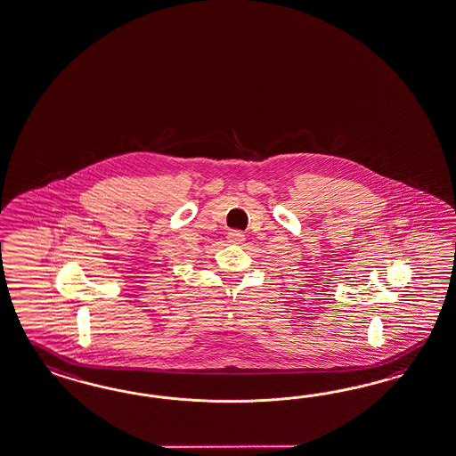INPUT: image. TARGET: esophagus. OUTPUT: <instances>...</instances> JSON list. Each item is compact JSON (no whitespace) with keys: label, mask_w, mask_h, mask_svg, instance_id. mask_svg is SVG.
I'll use <instances>...</instances> for the list:
<instances>
[{"label":"esophagus","mask_w":456,"mask_h":456,"mask_svg":"<svg viewBox=\"0 0 456 456\" xmlns=\"http://www.w3.org/2000/svg\"><path fill=\"white\" fill-rule=\"evenodd\" d=\"M226 238H228V241H230V243H234V245H240V243H243V241H245V234H243V232H240V230H232V232H228Z\"/></svg>","instance_id":"obj_1"}]
</instances>
